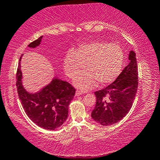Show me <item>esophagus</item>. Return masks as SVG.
I'll return each instance as SVG.
<instances>
[{
  "instance_id": "1",
  "label": "esophagus",
  "mask_w": 160,
  "mask_h": 160,
  "mask_svg": "<svg viewBox=\"0 0 160 160\" xmlns=\"http://www.w3.org/2000/svg\"><path fill=\"white\" fill-rule=\"evenodd\" d=\"M82 94V92L81 91H78V90H77L76 91H75V95L76 96H80V95Z\"/></svg>"
}]
</instances>
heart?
<instances>
[{"label": "heart", "instance_id": "1", "mask_svg": "<svg viewBox=\"0 0 160 160\" xmlns=\"http://www.w3.org/2000/svg\"><path fill=\"white\" fill-rule=\"evenodd\" d=\"M124 52L117 44L92 41L81 44L76 51L66 53L63 69L68 77L74 78L86 64L87 71L80 73L75 85L83 91L94 87L97 82L101 85L110 83L121 72Z\"/></svg>", "mask_w": 160, "mask_h": 160}]
</instances>
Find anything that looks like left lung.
<instances>
[{
    "instance_id": "left-lung-1",
    "label": "left lung",
    "mask_w": 160,
    "mask_h": 160,
    "mask_svg": "<svg viewBox=\"0 0 160 160\" xmlns=\"http://www.w3.org/2000/svg\"><path fill=\"white\" fill-rule=\"evenodd\" d=\"M128 60L129 63L114 82L94 92L97 101L91 117L100 125L118 122L132 108L138 86V69L134 51L129 53Z\"/></svg>"
}]
</instances>
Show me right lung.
I'll use <instances>...</instances> for the list:
<instances>
[{
	"label": "right lung",
	"mask_w": 160,
	"mask_h": 160,
	"mask_svg": "<svg viewBox=\"0 0 160 160\" xmlns=\"http://www.w3.org/2000/svg\"><path fill=\"white\" fill-rule=\"evenodd\" d=\"M42 36L28 44L35 48L40 44ZM22 57V56H21ZM17 71V88L23 109L30 119L38 126L54 130L61 126L68 117V107L74 98L75 89L67 82L54 78L40 92L29 94L22 85L20 60Z\"/></svg>",
	"instance_id": "obj_1"
}]
</instances>
